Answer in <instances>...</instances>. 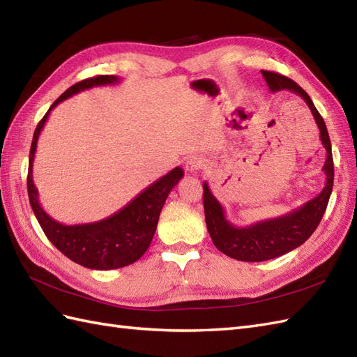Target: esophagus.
I'll use <instances>...</instances> for the list:
<instances>
[{
  "label": "esophagus",
  "instance_id": "1",
  "mask_svg": "<svg viewBox=\"0 0 357 357\" xmlns=\"http://www.w3.org/2000/svg\"><path fill=\"white\" fill-rule=\"evenodd\" d=\"M205 167V161L202 158H197V157H191L187 162H185V169L190 172V173H195L200 169Z\"/></svg>",
  "mask_w": 357,
  "mask_h": 357
}]
</instances>
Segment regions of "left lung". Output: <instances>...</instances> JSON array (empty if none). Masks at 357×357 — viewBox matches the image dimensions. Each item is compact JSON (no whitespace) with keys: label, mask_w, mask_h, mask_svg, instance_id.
I'll return each mask as SVG.
<instances>
[{"label":"left lung","mask_w":357,"mask_h":357,"mask_svg":"<svg viewBox=\"0 0 357 357\" xmlns=\"http://www.w3.org/2000/svg\"><path fill=\"white\" fill-rule=\"evenodd\" d=\"M262 75L273 93L280 90L294 91L296 95L303 98L310 112H312L319 130V140H321L327 152L326 162L323 166L326 173V184L318 196L310 199L309 202L300 208L292 209L291 213L285 215L268 218V220H262L250 226L236 227L227 220L222 204L211 193L206 182H204L205 222L214 245L229 258L244 262L268 261L282 257V255L294 250L303 244L321 222L333 188L332 144L331 139H328L326 123L315 108L312 99L297 83L287 77L268 70H262Z\"/></svg>","instance_id":"left-lung-1"}]
</instances>
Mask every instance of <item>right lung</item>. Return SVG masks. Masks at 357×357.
I'll return each instance as SVG.
<instances>
[{
    "mask_svg": "<svg viewBox=\"0 0 357 357\" xmlns=\"http://www.w3.org/2000/svg\"><path fill=\"white\" fill-rule=\"evenodd\" d=\"M121 79L114 75H99L83 79L69 87L50 107L47 114L36 126L30 149L26 188H29L30 205L36 218H38L47 238L65 257L91 270L122 268L143 257V253L151 245L158 225L160 213L170 190L176 187L179 179L184 176V170L175 167L167 175L152 182L148 188H144L140 195H137L130 204L119 209L117 213L93 223L63 225L54 220L40 206L38 188L33 182V161L40 131L43 130L45 122L48 121L51 109L72 95L79 93V91L96 86L116 84Z\"/></svg>",
    "mask_w": 357,
    "mask_h": 357,
    "instance_id": "right-lung-1",
    "label": "right lung"
}]
</instances>
